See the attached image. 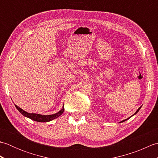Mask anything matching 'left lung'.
<instances>
[{
	"label": "left lung",
	"mask_w": 158,
	"mask_h": 158,
	"mask_svg": "<svg viewBox=\"0 0 158 158\" xmlns=\"http://www.w3.org/2000/svg\"><path fill=\"white\" fill-rule=\"evenodd\" d=\"M140 108H141V106H140V107H139V109H138V110H136V113H135V114H134V115H132V116H131V117H132V116H133V115H135V114H136V113H138V112H139V110H140ZM128 117V118H127V119H124V120H123V121H122V122H125V121H126V120H127V119H130V117ZM121 122H120V123H121Z\"/></svg>",
	"instance_id": "8db88e82"
}]
</instances>
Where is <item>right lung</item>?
Returning <instances> with one entry per match:
<instances>
[{
	"label": "right lung",
	"mask_w": 158,
	"mask_h": 158,
	"mask_svg": "<svg viewBox=\"0 0 158 158\" xmlns=\"http://www.w3.org/2000/svg\"><path fill=\"white\" fill-rule=\"evenodd\" d=\"M16 109H18L19 111L21 113L23 116H25L28 118L31 119L32 120L36 121V122H50V121L53 120L54 119L58 118L59 116H60L63 113V112L64 111V106H62V109L60 110L59 112L56 113L55 114H53V115H40V114L37 113H30L25 111L23 109H22L20 107L18 106L15 105Z\"/></svg>",
	"instance_id": "right-lung-1"
}]
</instances>
